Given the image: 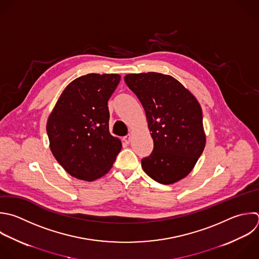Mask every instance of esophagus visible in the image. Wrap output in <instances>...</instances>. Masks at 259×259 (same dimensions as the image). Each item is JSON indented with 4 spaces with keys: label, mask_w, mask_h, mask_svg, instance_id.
<instances>
[{
    "label": "esophagus",
    "mask_w": 259,
    "mask_h": 259,
    "mask_svg": "<svg viewBox=\"0 0 259 259\" xmlns=\"http://www.w3.org/2000/svg\"><path fill=\"white\" fill-rule=\"evenodd\" d=\"M131 139H132V135L128 134V135H126V136L123 138V141H124L126 144H128V143L131 142Z\"/></svg>",
    "instance_id": "obj_1"
}]
</instances>
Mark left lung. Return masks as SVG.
I'll return each mask as SVG.
<instances>
[{"mask_svg":"<svg viewBox=\"0 0 259 259\" xmlns=\"http://www.w3.org/2000/svg\"><path fill=\"white\" fill-rule=\"evenodd\" d=\"M124 82L141 101L154 141L153 152L142 159L143 170L161 184L184 178L205 146L199 103L168 75L128 74Z\"/></svg>","mask_w":259,"mask_h":259,"instance_id":"1","label":"left lung"}]
</instances>
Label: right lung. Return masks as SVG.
Returning a JSON list of instances; mask_svg holds the SVG:
<instances>
[{
  "label": "right lung",
  "instance_id": "1",
  "mask_svg": "<svg viewBox=\"0 0 259 259\" xmlns=\"http://www.w3.org/2000/svg\"><path fill=\"white\" fill-rule=\"evenodd\" d=\"M117 74H88L71 82L51 113L47 133L53 155L72 176L93 181L106 174L121 150L109 133L108 100Z\"/></svg>",
  "mask_w": 259,
  "mask_h": 259
}]
</instances>
